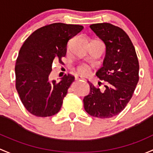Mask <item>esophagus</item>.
Returning <instances> with one entry per match:
<instances>
[{"label": "esophagus", "mask_w": 153, "mask_h": 153, "mask_svg": "<svg viewBox=\"0 0 153 153\" xmlns=\"http://www.w3.org/2000/svg\"><path fill=\"white\" fill-rule=\"evenodd\" d=\"M75 79L76 80H80V79H83L82 76H78V75H76V76H75Z\"/></svg>", "instance_id": "34e87169"}]
</instances>
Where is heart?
Segmentation results:
<instances>
[{"label": "heart", "instance_id": "1", "mask_svg": "<svg viewBox=\"0 0 153 153\" xmlns=\"http://www.w3.org/2000/svg\"><path fill=\"white\" fill-rule=\"evenodd\" d=\"M77 71L79 74L86 76L91 71V68L87 65H81L77 68Z\"/></svg>", "mask_w": 153, "mask_h": 153}]
</instances>
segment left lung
Here are the masks:
<instances>
[{
	"mask_svg": "<svg viewBox=\"0 0 153 153\" xmlns=\"http://www.w3.org/2000/svg\"><path fill=\"white\" fill-rule=\"evenodd\" d=\"M90 28L106 46L103 66L96 74L105 85L100 89L88 81L90 93L83 99L84 108L94 117L111 118L123 111L133 97L139 79L138 57L133 42L121 28L108 23Z\"/></svg>",
	"mask_w": 153,
	"mask_h": 153,
	"instance_id": "8db88e82",
	"label": "left lung"
}]
</instances>
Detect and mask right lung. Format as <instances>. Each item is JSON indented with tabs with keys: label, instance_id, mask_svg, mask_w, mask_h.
<instances>
[{
	"label": "right lung",
	"instance_id": "add662e5",
	"mask_svg": "<svg viewBox=\"0 0 153 153\" xmlns=\"http://www.w3.org/2000/svg\"><path fill=\"white\" fill-rule=\"evenodd\" d=\"M80 25L55 23L37 29L25 40L15 65L16 89L32 115L48 117L57 113L74 76L49 79L53 61L65 56L68 40L83 29Z\"/></svg>",
	"mask_w": 153,
	"mask_h": 153
}]
</instances>
